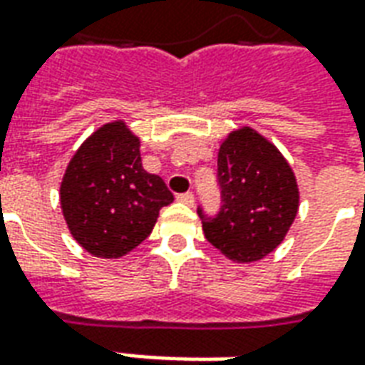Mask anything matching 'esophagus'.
<instances>
[{
    "label": "esophagus",
    "instance_id": "34e87169",
    "mask_svg": "<svg viewBox=\"0 0 365 365\" xmlns=\"http://www.w3.org/2000/svg\"><path fill=\"white\" fill-rule=\"evenodd\" d=\"M178 201H182L185 205H193V203H195V195H193L191 191H185V193H180V195H178Z\"/></svg>",
    "mask_w": 365,
    "mask_h": 365
}]
</instances>
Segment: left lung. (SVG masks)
<instances>
[{
  "instance_id": "obj_1",
  "label": "left lung",
  "mask_w": 365,
  "mask_h": 365,
  "mask_svg": "<svg viewBox=\"0 0 365 365\" xmlns=\"http://www.w3.org/2000/svg\"><path fill=\"white\" fill-rule=\"evenodd\" d=\"M221 211L197 215L211 245L229 260L250 264L274 252L295 221L299 187L282 152L254 128L232 130L219 148Z\"/></svg>"
}]
</instances>
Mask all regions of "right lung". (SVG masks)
<instances>
[{"mask_svg": "<svg viewBox=\"0 0 365 365\" xmlns=\"http://www.w3.org/2000/svg\"><path fill=\"white\" fill-rule=\"evenodd\" d=\"M172 191L140 160L125 120L99 127L70 160L60 205L76 242L97 258H120L148 237Z\"/></svg>", "mask_w": 365, "mask_h": 365, "instance_id": "right-lung-1", "label": "right lung"}]
</instances>
